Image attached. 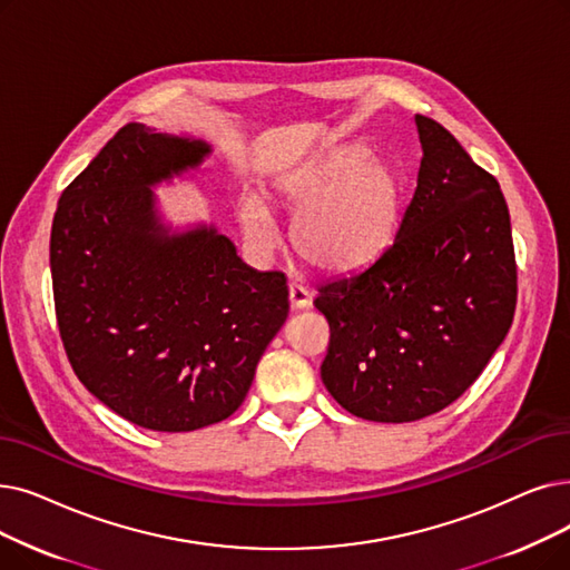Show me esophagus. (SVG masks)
<instances>
[{"label":"esophagus","instance_id":"esophagus-1","mask_svg":"<svg viewBox=\"0 0 570 570\" xmlns=\"http://www.w3.org/2000/svg\"><path fill=\"white\" fill-rule=\"evenodd\" d=\"M288 301H291L293 309H305L312 303V293L303 284L291 282L288 284Z\"/></svg>","mask_w":570,"mask_h":570}]
</instances>
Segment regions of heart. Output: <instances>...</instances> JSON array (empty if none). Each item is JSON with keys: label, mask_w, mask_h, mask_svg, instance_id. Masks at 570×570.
<instances>
[{"label": "heart", "mask_w": 570, "mask_h": 570, "mask_svg": "<svg viewBox=\"0 0 570 570\" xmlns=\"http://www.w3.org/2000/svg\"><path fill=\"white\" fill-rule=\"evenodd\" d=\"M269 200L295 218L293 244L309 265L344 272L377 258L399 226L401 184L363 144H340L272 179ZM242 228L258 249H277L279 233L256 195L239 203Z\"/></svg>", "instance_id": "heart-1"}]
</instances>
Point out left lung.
I'll return each mask as SVG.
<instances>
[{
    "label": "left lung",
    "instance_id": "8db88e82",
    "mask_svg": "<svg viewBox=\"0 0 570 570\" xmlns=\"http://www.w3.org/2000/svg\"><path fill=\"white\" fill-rule=\"evenodd\" d=\"M422 165L395 239L363 269L326 282L321 380L367 422H416L454 403L505 340L517 267L499 181L426 116Z\"/></svg>",
    "mask_w": 570,
    "mask_h": 570
}]
</instances>
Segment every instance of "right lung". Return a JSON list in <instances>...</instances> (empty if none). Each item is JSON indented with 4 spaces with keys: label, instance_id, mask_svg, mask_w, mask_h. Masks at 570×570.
<instances>
[{
    "label": "right lung",
    "instance_id": "right-lung-1",
    "mask_svg": "<svg viewBox=\"0 0 570 570\" xmlns=\"http://www.w3.org/2000/svg\"><path fill=\"white\" fill-rule=\"evenodd\" d=\"M214 148L144 122L120 128L62 193L51 275L81 384L128 422L188 433L228 419L288 316L282 272L246 265L212 224H167L156 186Z\"/></svg>",
    "mask_w": 570,
    "mask_h": 570
}]
</instances>
